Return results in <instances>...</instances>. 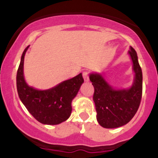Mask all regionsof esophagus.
Here are the masks:
<instances>
[{"instance_id": "esophagus-1", "label": "esophagus", "mask_w": 158, "mask_h": 158, "mask_svg": "<svg viewBox=\"0 0 158 158\" xmlns=\"http://www.w3.org/2000/svg\"><path fill=\"white\" fill-rule=\"evenodd\" d=\"M82 76H83L85 81H89V72H88V71H84V72L82 73Z\"/></svg>"}]
</instances>
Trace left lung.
<instances>
[{
	"label": "left lung",
	"mask_w": 158,
	"mask_h": 158,
	"mask_svg": "<svg viewBox=\"0 0 158 158\" xmlns=\"http://www.w3.org/2000/svg\"><path fill=\"white\" fill-rule=\"evenodd\" d=\"M129 54L135 73L133 85L128 89H113L100 74L91 73L89 79L94 87L93 101L96 119L104 128L122 127L132 119L139 109L142 95V73L138 55L133 47Z\"/></svg>",
	"instance_id": "left-lung-1"
}]
</instances>
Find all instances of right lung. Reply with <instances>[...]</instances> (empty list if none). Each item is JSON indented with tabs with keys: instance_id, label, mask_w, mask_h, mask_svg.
<instances>
[{
	"instance_id": "obj_1",
	"label": "right lung",
	"mask_w": 158,
	"mask_h": 158,
	"mask_svg": "<svg viewBox=\"0 0 158 158\" xmlns=\"http://www.w3.org/2000/svg\"><path fill=\"white\" fill-rule=\"evenodd\" d=\"M29 46L25 48L16 74L19 97L31 115L43 124L57 125L70 116L71 103L84 82L82 74L60 83L47 90H37L26 83L23 77V60Z\"/></svg>"
}]
</instances>
